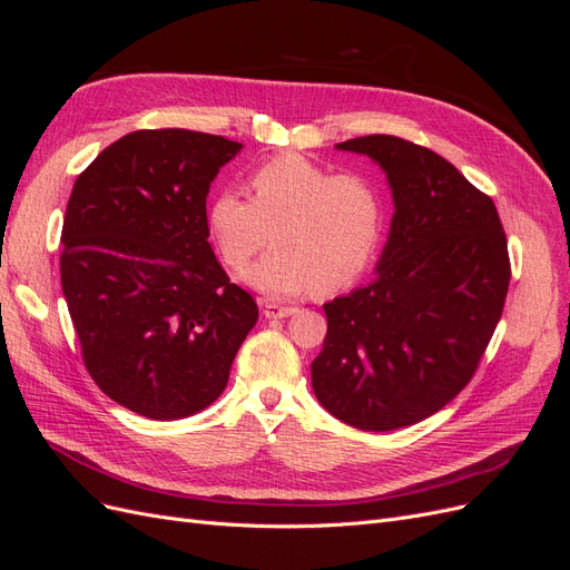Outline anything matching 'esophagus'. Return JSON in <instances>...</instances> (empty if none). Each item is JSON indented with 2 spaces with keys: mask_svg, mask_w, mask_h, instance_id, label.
Instances as JSON below:
<instances>
[{
  "mask_svg": "<svg viewBox=\"0 0 570 570\" xmlns=\"http://www.w3.org/2000/svg\"><path fill=\"white\" fill-rule=\"evenodd\" d=\"M292 314H297V306H281V304H266L264 306L266 318H287Z\"/></svg>",
  "mask_w": 570,
  "mask_h": 570,
  "instance_id": "esophagus-1",
  "label": "esophagus"
}]
</instances>
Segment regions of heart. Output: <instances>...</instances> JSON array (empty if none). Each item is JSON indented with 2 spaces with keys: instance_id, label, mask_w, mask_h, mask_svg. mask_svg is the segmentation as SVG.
<instances>
[{
  "instance_id": "b5f03b06",
  "label": "heart",
  "mask_w": 570,
  "mask_h": 570,
  "mask_svg": "<svg viewBox=\"0 0 570 570\" xmlns=\"http://www.w3.org/2000/svg\"><path fill=\"white\" fill-rule=\"evenodd\" d=\"M249 187L252 197L220 189L206 223L230 266L247 264L273 230L275 249L239 275L268 297L347 287L383 245L385 195L368 176L333 174L304 154H278L252 170Z\"/></svg>"
}]
</instances>
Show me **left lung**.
<instances>
[{
    "mask_svg": "<svg viewBox=\"0 0 570 570\" xmlns=\"http://www.w3.org/2000/svg\"><path fill=\"white\" fill-rule=\"evenodd\" d=\"M337 149L385 170L394 214L375 278L323 304L316 400L368 433L433 416L469 385L502 318L511 264L494 202L440 154L394 135Z\"/></svg>",
    "mask_w": 570,
    "mask_h": 570,
    "instance_id": "1",
    "label": "left lung"
}]
</instances>
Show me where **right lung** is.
Returning a JSON list of instances; mask_svg holds the SVG:
<instances>
[{
	"label": "right lung",
	"instance_id": "right-lung-1",
	"mask_svg": "<svg viewBox=\"0 0 570 570\" xmlns=\"http://www.w3.org/2000/svg\"><path fill=\"white\" fill-rule=\"evenodd\" d=\"M243 149L183 128L135 130L78 176L61 287L85 368L120 406L176 421L226 390L258 318L209 245L206 195Z\"/></svg>",
	"mask_w": 570,
	"mask_h": 570
}]
</instances>
